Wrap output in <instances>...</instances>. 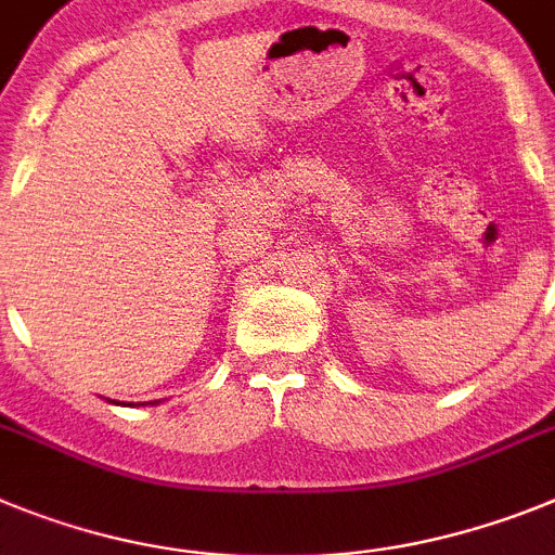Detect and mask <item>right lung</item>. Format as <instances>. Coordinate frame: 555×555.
<instances>
[{
	"label": "right lung",
	"mask_w": 555,
	"mask_h": 555,
	"mask_svg": "<svg viewBox=\"0 0 555 555\" xmlns=\"http://www.w3.org/2000/svg\"><path fill=\"white\" fill-rule=\"evenodd\" d=\"M114 404H117V402H114Z\"/></svg>",
	"instance_id": "add662e5"
}]
</instances>
